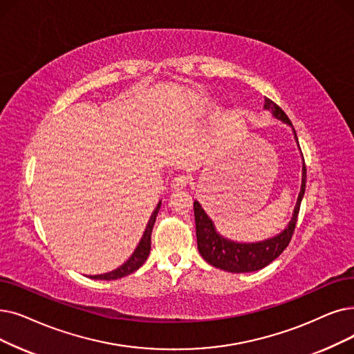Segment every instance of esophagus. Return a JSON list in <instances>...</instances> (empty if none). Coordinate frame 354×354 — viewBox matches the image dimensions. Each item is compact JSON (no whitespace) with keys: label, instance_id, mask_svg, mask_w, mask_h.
I'll use <instances>...</instances> for the list:
<instances>
[{"label":"esophagus","instance_id":"34e87169","mask_svg":"<svg viewBox=\"0 0 354 354\" xmlns=\"http://www.w3.org/2000/svg\"><path fill=\"white\" fill-rule=\"evenodd\" d=\"M188 183H189V176L185 175V174H180V175H178V176L174 178L172 187H174L175 189H182V188H185V187L188 185Z\"/></svg>","mask_w":354,"mask_h":354}]
</instances>
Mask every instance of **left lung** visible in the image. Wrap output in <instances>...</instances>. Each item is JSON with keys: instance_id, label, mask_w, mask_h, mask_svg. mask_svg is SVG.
Masks as SVG:
<instances>
[{"instance_id": "1", "label": "left lung", "mask_w": 354, "mask_h": 354, "mask_svg": "<svg viewBox=\"0 0 354 354\" xmlns=\"http://www.w3.org/2000/svg\"><path fill=\"white\" fill-rule=\"evenodd\" d=\"M265 109L272 111L276 118L282 120L283 122H286V124L292 127V122L288 118V115L283 113L281 106L276 105L272 100L265 98ZM294 134L297 137L295 130H294ZM305 182H306V167L304 162L301 192H299L298 203L289 225L276 237H272L265 241H259V243H249V244L234 243L221 237L220 234L215 233L212 221L208 218L205 211L201 208L198 201H195L194 215H195L198 250L204 257L205 262H208L214 268H218L221 270L232 272V273L254 272L259 269H263L270 262H273V260L286 249V245L289 244L292 236H294L301 201L305 192Z\"/></svg>"}]
</instances>
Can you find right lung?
<instances>
[{
	"instance_id": "1",
	"label": "right lung",
	"mask_w": 354,
	"mask_h": 354,
	"mask_svg": "<svg viewBox=\"0 0 354 354\" xmlns=\"http://www.w3.org/2000/svg\"><path fill=\"white\" fill-rule=\"evenodd\" d=\"M159 208H160V203L158 204V207L155 208V211H153L151 217L147 223V227H146V232L139 243V245H137L134 253L130 256V259L127 260V262L124 265H121L118 269L110 272V273H104V274H94V276H89L91 279H101V281H114V279H118V278H124V276L133 273L134 270L139 269L145 262L146 259L149 257V253H150V237H151V230H153V225H155V221H156V215L159 212Z\"/></svg>"
}]
</instances>
